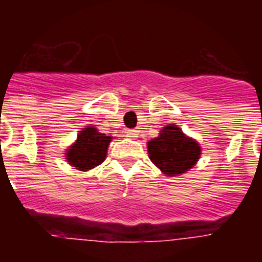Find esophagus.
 <instances>
[{
  "instance_id": "34e87169",
  "label": "esophagus",
  "mask_w": 262,
  "mask_h": 262,
  "mask_svg": "<svg viewBox=\"0 0 262 262\" xmlns=\"http://www.w3.org/2000/svg\"><path fill=\"white\" fill-rule=\"evenodd\" d=\"M127 137H130V139H137L139 137V130H136V129H130V130L126 132Z\"/></svg>"
}]
</instances>
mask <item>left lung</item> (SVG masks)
Returning <instances> with one entry per match:
<instances>
[{
  "mask_svg": "<svg viewBox=\"0 0 262 262\" xmlns=\"http://www.w3.org/2000/svg\"><path fill=\"white\" fill-rule=\"evenodd\" d=\"M147 147L152 163L167 177L189 171L201 155L200 144L172 123L164 126L158 137L149 140Z\"/></svg>",
  "mask_w": 262,
  "mask_h": 262,
  "instance_id": "8db88e82",
  "label": "left lung"
}]
</instances>
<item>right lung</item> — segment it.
Returning <instances> with one entry per match:
<instances>
[{
  "label": "right lung",
  "instance_id": "obj_1",
  "mask_svg": "<svg viewBox=\"0 0 262 262\" xmlns=\"http://www.w3.org/2000/svg\"><path fill=\"white\" fill-rule=\"evenodd\" d=\"M111 139L110 136L99 133L96 127H84L77 135V140L67 149L68 163L80 171L92 170L104 162Z\"/></svg>",
  "mask_w": 262,
  "mask_h": 262
}]
</instances>
